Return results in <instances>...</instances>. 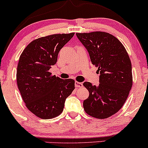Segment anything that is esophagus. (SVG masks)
Masks as SVG:
<instances>
[{
	"mask_svg": "<svg viewBox=\"0 0 148 148\" xmlns=\"http://www.w3.org/2000/svg\"><path fill=\"white\" fill-rule=\"evenodd\" d=\"M75 87L76 88H81V87H82L83 86V84H82V83H80V82H78V81H76L75 82Z\"/></svg>",
	"mask_w": 148,
	"mask_h": 148,
	"instance_id": "esophagus-1",
	"label": "esophagus"
}]
</instances>
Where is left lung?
I'll list each match as a JSON object with an SVG mask.
<instances>
[{"mask_svg":"<svg viewBox=\"0 0 148 148\" xmlns=\"http://www.w3.org/2000/svg\"><path fill=\"white\" fill-rule=\"evenodd\" d=\"M76 35L99 74L98 86L84 83L89 92L84 101L85 111L96 118H109L123 107L132 89L130 57L123 44L111 34L98 31Z\"/></svg>","mask_w":148,"mask_h":148,"instance_id":"left-lung-1","label":"left lung"}]
</instances>
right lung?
<instances>
[{
    "label": "right lung",
    "instance_id": "1",
    "mask_svg": "<svg viewBox=\"0 0 148 148\" xmlns=\"http://www.w3.org/2000/svg\"><path fill=\"white\" fill-rule=\"evenodd\" d=\"M74 33L55 34L33 40L19 58L16 71L18 88L25 106L42 119H51L63 111L67 97L74 89V80L51 76L60 50Z\"/></svg>",
    "mask_w": 148,
    "mask_h": 148
}]
</instances>
